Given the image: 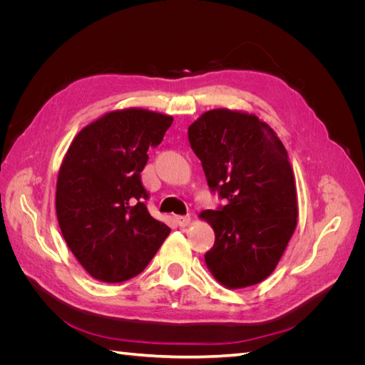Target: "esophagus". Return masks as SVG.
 <instances>
[{
  "label": "esophagus",
  "instance_id": "1",
  "mask_svg": "<svg viewBox=\"0 0 365 365\" xmlns=\"http://www.w3.org/2000/svg\"><path fill=\"white\" fill-rule=\"evenodd\" d=\"M175 222L178 224L180 227H187L192 222V217L187 215V216H175Z\"/></svg>",
  "mask_w": 365,
  "mask_h": 365
}]
</instances>
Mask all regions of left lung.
<instances>
[{
  "label": "left lung",
  "mask_w": 365,
  "mask_h": 365,
  "mask_svg": "<svg viewBox=\"0 0 365 365\" xmlns=\"http://www.w3.org/2000/svg\"><path fill=\"white\" fill-rule=\"evenodd\" d=\"M189 141L208 187L225 201L200 215L215 230V245L204 256L210 272L230 289L263 282L297 227L288 152L257 115L225 108L193 121Z\"/></svg>",
  "instance_id": "8db88e82"
}]
</instances>
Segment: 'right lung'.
Segmentation results:
<instances>
[{
    "label": "right lung",
    "instance_id": "right-lung-1",
    "mask_svg": "<svg viewBox=\"0 0 365 365\" xmlns=\"http://www.w3.org/2000/svg\"><path fill=\"white\" fill-rule=\"evenodd\" d=\"M173 117L128 108L77 134L62 160L56 215L62 236L83 269L105 283L135 277L170 228L153 219L141 172Z\"/></svg>",
    "mask_w": 365,
    "mask_h": 365
}]
</instances>
